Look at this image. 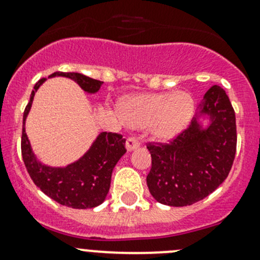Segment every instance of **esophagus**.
<instances>
[{
	"label": "esophagus",
	"instance_id": "esophagus-1",
	"mask_svg": "<svg viewBox=\"0 0 260 260\" xmlns=\"http://www.w3.org/2000/svg\"><path fill=\"white\" fill-rule=\"evenodd\" d=\"M139 146H141V143H139L138 139L135 137H129L127 139V142H125V149H127L128 152L135 151V149L138 148Z\"/></svg>",
	"mask_w": 260,
	"mask_h": 260
}]
</instances>
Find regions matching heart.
<instances>
[{
    "instance_id": "obj_1",
    "label": "heart",
    "mask_w": 260,
    "mask_h": 260,
    "mask_svg": "<svg viewBox=\"0 0 260 260\" xmlns=\"http://www.w3.org/2000/svg\"><path fill=\"white\" fill-rule=\"evenodd\" d=\"M194 98L185 91L129 95L119 103V113L131 127L151 129L153 138L168 142L189 124Z\"/></svg>"
}]
</instances>
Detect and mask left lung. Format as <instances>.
Segmentation results:
<instances>
[{
	"instance_id": "8db88e82",
	"label": "left lung",
	"mask_w": 260,
	"mask_h": 260,
	"mask_svg": "<svg viewBox=\"0 0 260 260\" xmlns=\"http://www.w3.org/2000/svg\"><path fill=\"white\" fill-rule=\"evenodd\" d=\"M147 148V185L155 201L185 207L208 197L228 177L236 155V113L225 91L210 87L184 132L169 144Z\"/></svg>"
}]
</instances>
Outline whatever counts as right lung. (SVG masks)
<instances>
[{"instance_id": "1", "label": "right lung", "mask_w": 260, "mask_h": 260, "mask_svg": "<svg viewBox=\"0 0 260 260\" xmlns=\"http://www.w3.org/2000/svg\"><path fill=\"white\" fill-rule=\"evenodd\" d=\"M53 77L70 78L88 94L97 93L103 83L76 72H54L50 76ZM45 81L46 78H42L35 84L23 113L21 151L24 166L35 184L57 203L76 209L94 208L102 204L108 194L112 172L125 153V139L117 133L100 132L88 151L75 162L66 167H51L41 162L27 137L26 119L35 93Z\"/></svg>"}]
</instances>
